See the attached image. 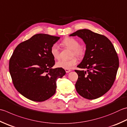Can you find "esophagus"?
Returning <instances> with one entry per match:
<instances>
[{"label":"esophagus","mask_w":127,"mask_h":127,"mask_svg":"<svg viewBox=\"0 0 127 127\" xmlns=\"http://www.w3.org/2000/svg\"><path fill=\"white\" fill-rule=\"evenodd\" d=\"M65 72H66V73H69V72L71 71V70H70V69H65Z\"/></svg>","instance_id":"34e87169"}]
</instances>
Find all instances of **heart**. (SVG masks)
I'll use <instances>...</instances> for the list:
<instances>
[{
	"label": "heart",
	"instance_id": "1",
	"mask_svg": "<svg viewBox=\"0 0 127 127\" xmlns=\"http://www.w3.org/2000/svg\"><path fill=\"white\" fill-rule=\"evenodd\" d=\"M62 44L70 49H71L72 55L79 58H81L85 53V48L83 46L79 45V42L76 39L70 37H65L63 41ZM50 53L52 56L55 59L59 58V50L57 44H52L50 48ZM78 63V61L75 58H71L69 60L62 59L56 63V66L58 68L63 69H71Z\"/></svg>",
	"mask_w": 127,
	"mask_h": 127
}]
</instances>
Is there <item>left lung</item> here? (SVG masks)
Listing matches in <instances>:
<instances>
[{
	"instance_id": "8db88e82",
	"label": "left lung",
	"mask_w": 127,
	"mask_h": 127,
	"mask_svg": "<svg viewBox=\"0 0 127 127\" xmlns=\"http://www.w3.org/2000/svg\"><path fill=\"white\" fill-rule=\"evenodd\" d=\"M75 36L86 44L85 56L77 66L83 70H75L78 75L75 88L82 97L94 100L103 95L113 85L119 67L118 57L112 42L105 36L88 29L70 34Z\"/></svg>"
}]
</instances>
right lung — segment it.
Here are the masks:
<instances>
[{"label": "right lung", "mask_w": 127, "mask_h": 127, "mask_svg": "<svg viewBox=\"0 0 127 127\" xmlns=\"http://www.w3.org/2000/svg\"><path fill=\"white\" fill-rule=\"evenodd\" d=\"M59 38L34 34L18 44L10 59L9 72L15 88L29 100L42 102L51 97L56 93L57 79L65 74L63 68H52L55 61L50 48Z\"/></svg>", "instance_id": "right-lung-1"}]
</instances>
